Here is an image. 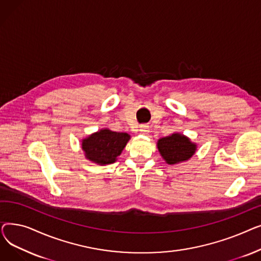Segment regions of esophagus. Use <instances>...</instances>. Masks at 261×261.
<instances>
[{"instance_id": "1", "label": "esophagus", "mask_w": 261, "mask_h": 261, "mask_svg": "<svg viewBox=\"0 0 261 261\" xmlns=\"http://www.w3.org/2000/svg\"><path fill=\"white\" fill-rule=\"evenodd\" d=\"M140 132L143 133V134H147V133L149 132V126H147V125H142V126L140 127Z\"/></svg>"}]
</instances>
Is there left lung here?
<instances>
[{
    "label": "left lung",
    "instance_id": "1",
    "mask_svg": "<svg viewBox=\"0 0 261 261\" xmlns=\"http://www.w3.org/2000/svg\"><path fill=\"white\" fill-rule=\"evenodd\" d=\"M158 148L163 159L170 165L190 159L196 151V145L179 133L159 140Z\"/></svg>",
    "mask_w": 261,
    "mask_h": 261
}]
</instances>
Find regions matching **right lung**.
<instances>
[{
	"instance_id": "right-lung-1",
	"label": "right lung",
	"mask_w": 261,
	"mask_h": 261,
	"mask_svg": "<svg viewBox=\"0 0 261 261\" xmlns=\"http://www.w3.org/2000/svg\"><path fill=\"white\" fill-rule=\"evenodd\" d=\"M129 139L130 135L127 133L105 129L84 140L82 149L86 152L87 159L105 165L116 161Z\"/></svg>"
}]
</instances>
